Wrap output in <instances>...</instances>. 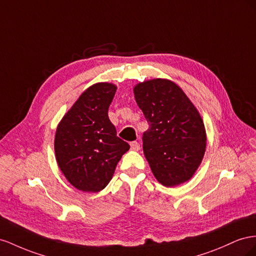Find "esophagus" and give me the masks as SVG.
<instances>
[{
	"label": "esophagus",
	"instance_id": "esophagus-1",
	"mask_svg": "<svg viewBox=\"0 0 256 256\" xmlns=\"http://www.w3.org/2000/svg\"><path fill=\"white\" fill-rule=\"evenodd\" d=\"M130 149L134 150V151H138L140 149V144H138L137 142H130Z\"/></svg>",
	"mask_w": 256,
	"mask_h": 256
}]
</instances>
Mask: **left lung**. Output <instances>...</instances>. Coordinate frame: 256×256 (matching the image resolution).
<instances>
[{
    "instance_id": "1",
    "label": "left lung",
    "mask_w": 256,
    "mask_h": 256,
    "mask_svg": "<svg viewBox=\"0 0 256 256\" xmlns=\"http://www.w3.org/2000/svg\"><path fill=\"white\" fill-rule=\"evenodd\" d=\"M134 96L149 123L142 148L154 177L165 186L191 179L205 154L207 140L192 102L178 84L160 78L136 84Z\"/></svg>"
}]
</instances>
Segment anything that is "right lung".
<instances>
[{"instance_id":"add662e5","label":"right lung","mask_w":256,"mask_h":256,"mask_svg":"<svg viewBox=\"0 0 256 256\" xmlns=\"http://www.w3.org/2000/svg\"><path fill=\"white\" fill-rule=\"evenodd\" d=\"M116 86H91L60 121L54 137L58 165L72 186L96 193L112 180L116 166L130 144L116 136L108 118Z\"/></svg>"}]
</instances>
